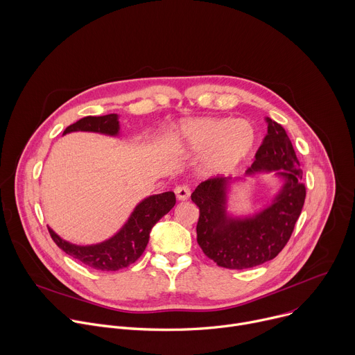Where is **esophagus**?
I'll return each mask as SVG.
<instances>
[{"label": "esophagus", "instance_id": "esophagus-1", "mask_svg": "<svg viewBox=\"0 0 355 355\" xmlns=\"http://www.w3.org/2000/svg\"><path fill=\"white\" fill-rule=\"evenodd\" d=\"M174 192H175L178 200H185V199H188L189 195H191V189H189L187 185H178V187H175Z\"/></svg>", "mask_w": 355, "mask_h": 355}]
</instances>
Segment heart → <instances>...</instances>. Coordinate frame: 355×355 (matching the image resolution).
I'll use <instances>...</instances> for the list:
<instances>
[{"instance_id":"1","label":"heart","mask_w":355,"mask_h":355,"mask_svg":"<svg viewBox=\"0 0 355 355\" xmlns=\"http://www.w3.org/2000/svg\"><path fill=\"white\" fill-rule=\"evenodd\" d=\"M173 146L184 153H204V170L225 175L236 170L252 151L257 132L248 121L232 118H196L180 123L171 136Z\"/></svg>"}]
</instances>
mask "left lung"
I'll use <instances>...</instances> for the list:
<instances>
[{
    "mask_svg": "<svg viewBox=\"0 0 355 355\" xmlns=\"http://www.w3.org/2000/svg\"><path fill=\"white\" fill-rule=\"evenodd\" d=\"M266 122L267 135L245 175L275 171L285 180L271 205L252 216H229L226 205L232 178L225 177L200 182L191 195L199 208L196 241L205 256L223 268L244 270L275 259L288 243L305 204L306 188L293 146L279 123L270 118Z\"/></svg>",
    "mask_w": 355,
    "mask_h": 355,
    "instance_id": "left-lung-1",
    "label": "left lung"
}]
</instances>
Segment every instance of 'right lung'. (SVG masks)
I'll return each instance as SVG.
<instances>
[{
	"label": "right lung",
	"instance_id": "right-lung-1",
	"mask_svg": "<svg viewBox=\"0 0 355 355\" xmlns=\"http://www.w3.org/2000/svg\"><path fill=\"white\" fill-rule=\"evenodd\" d=\"M78 130L116 136L119 133L118 115L85 116L67 126L63 135ZM174 205L175 195L171 191L151 195L143 199L135 208L128 222L115 236L92 245L71 244L58 236L50 227L47 229L53 241L66 254L81 261L87 267L98 271H118L129 267L143 254L151 229L174 208Z\"/></svg>",
	"mask_w": 355,
	"mask_h": 355
}]
</instances>
